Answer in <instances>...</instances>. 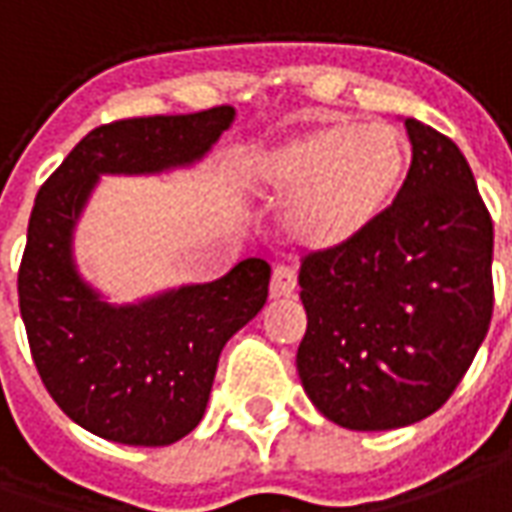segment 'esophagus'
Segmentation results:
<instances>
[{
  "label": "esophagus",
  "instance_id": "1",
  "mask_svg": "<svg viewBox=\"0 0 512 512\" xmlns=\"http://www.w3.org/2000/svg\"><path fill=\"white\" fill-rule=\"evenodd\" d=\"M297 291V271L291 266H277L271 274V297H291Z\"/></svg>",
  "mask_w": 512,
  "mask_h": 512
}]
</instances>
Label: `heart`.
Segmentation results:
<instances>
[{
  "label": "heart",
  "instance_id": "heart-1",
  "mask_svg": "<svg viewBox=\"0 0 512 512\" xmlns=\"http://www.w3.org/2000/svg\"><path fill=\"white\" fill-rule=\"evenodd\" d=\"M412 142L389 123L328 120L280 142L257 159V193L288 201V241L311 252L356 243L401 193Z\"/></svg>",
  "mask_w": 512,
  "mask_h": 512
}]
</instances>
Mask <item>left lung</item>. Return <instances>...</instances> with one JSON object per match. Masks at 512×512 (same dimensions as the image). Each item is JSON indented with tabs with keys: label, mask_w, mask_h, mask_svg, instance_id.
<instances>
[{
	"label": "left lung",
	"mask_w": 512,
	"mask_h": 512,
	"mask_svg": "<svg viewBox=\"0 0 512 512\" xmlns=\"http://www.w3.org/2000/svg\"><path fill=\"white\" fill-rule=\"evenodd\" d=\"M406 134L412 165L384 218L300 266V381L322 415L353 431L434 415L493 314V221L474 173L431 125L409 117Z\"/></svg>",
	"instance_id": "left-lung-1"
}]
</instances>
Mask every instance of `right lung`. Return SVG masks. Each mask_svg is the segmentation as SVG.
I'll list each match as a JSON object with an SVG mask.
<instances>
[{"label":"right lung","mask_w":512,"mask_h":512,"mask_svg":"<svg viewBox=\"0 0 512 512\" xmlns=\"http://www.w3.org/2000/svg\"><path fill=\"white\" fill-rule=\"evenodd\" d=\"M232 106L114 120L89 131L38 190L19 266V308L36 370L69 420L123 446H170L196 429L218 356L269 297L271 266L111 308L72 266V227L100 173L190 165L232 123Z\"/></svg>","instance_id":"1"}]
</instances>
